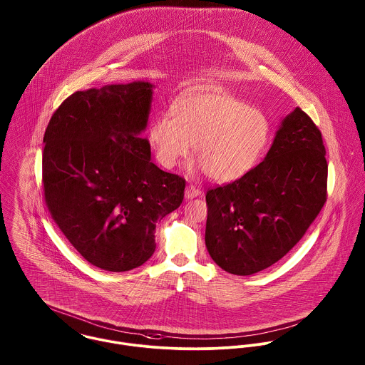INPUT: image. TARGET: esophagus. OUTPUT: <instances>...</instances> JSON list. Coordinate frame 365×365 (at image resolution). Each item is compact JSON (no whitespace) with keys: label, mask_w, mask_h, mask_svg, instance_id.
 <instances>
[{"label":"esophagus","mask_w":365,"mask_h":365,"mask_svg":"<svg viewBox=\"0 0 365 365\" xmlns=\"http://www.w3.org/2000/svg\"><path fill=\"white\" fill-rule=\"evenodd\" d=\"M198 195H201V190H200V188H197V187L192 185V184L187 185V188H185V198H187V200H192V198H195V197H198Z\"/></svg>","instance_id":"esophagus-1"}]
</instances>
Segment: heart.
<instances>
[{
  "instance_id": "heart-1",
  "label": "heart",
  "mask_w": 365,
  "mask_h": 365,
  "mask_svg": "<svg viewBox=\"0 0 365 365\" xmlns=\"http://www.w3.org/2000/svg\"><path fill=\"white\" fill-rule=\"evenodd\" d=\"M269 123L260 109L225 93L187 96L150 125L149 139L157 161L173 168L194 145L198 165L217 182L246 175L268 142Z\"/></svg>"
}]
</instances>
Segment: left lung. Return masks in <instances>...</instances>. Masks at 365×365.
<instances>
[{
    "label": "left lung",
    "mask_w": 365,
    "mask_h": 365,
    "mask_svg": "<svg viewBox=\"0 0 365 365\" xmlns=\"http://www.w3.org/2000/svg\"><path fill=\"white\" fill-rule=\"evenodd\" d=\"M322 133L295 108L259 165L207 192L205 245L222 269L252 275L281 260L305 235L327 200Z\"/></svg>",
    "instance_id": "1"
}]
</instances>
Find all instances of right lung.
Listing matches in <instances>:
<instances>
[{
    "label": "right lung",
    "instance_id": "obj_1",
    "mask_svg": "<svg viewBox=\"0 0 365 365\" xmlns=\"http://www.w3.org/2000/svg\"><path fill=\"white\" fill-rule=\"evenodd\" d=\"M153 86L135 81L77 91L45 132L42 182L53 220L105 271L133 269L155 253L156 223L178 208L185 180L150 161Z\"/></svg>",
    "mask_w": 365,
    "mask_h": 365
}]
</instances>
